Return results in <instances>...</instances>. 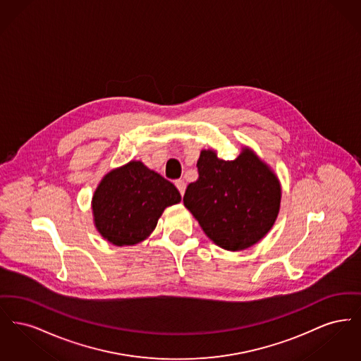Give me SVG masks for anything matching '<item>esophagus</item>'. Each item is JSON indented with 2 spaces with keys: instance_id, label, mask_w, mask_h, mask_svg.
Returning <instances> with one entry per match:
<instances>
[{
  "instance_id": "1",
  "label": "esophagus",
  "mask_w": 361,
  "mask_h": 361,
  "mask_svg": "<svg viewBox=\"0 0 361 361\" xmlns=\"http://www.w3.org/2000/svg\"><path fill=\"white\" fill-rule=\"evenodd\" d=\"M174 185H176V188L178 189L180 195L183 196V195H184V192H185V183H184V180H176Z\"/></svg>"
}]
</instances>
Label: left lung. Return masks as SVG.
<instances>
[{
  "instance_id": "1",
  "label": "left lung",
  "mask_w": 361,
  "mask_h": 361,
  "mask_svg": "<svg viewBox=\"0 0 361 361\" xmlns=\"http://www.w3.org/2000/svg\"><path fill=\"white\" fill-rule=\"evenodd\" d=\"M196 166L199 177L183 200L207 237L227 250L257 243L279 214L281 189L275 174L247 149L233 161L203 150Z\"/></svg>"
}]
</instances>
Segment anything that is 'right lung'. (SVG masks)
Segmentation results:
<instances>
[{
	"instance_id": "1",
	"label": "right lung",
	"mask_w": 361,
	"mask_h": 361,
	"mask_svg": "<svg viewBox=\"0 0 361 361\" xmlns=\"http://www.w3.org/2000/svg\"><path fill=\"white\" fill-rule=\"evenodd\" d=\"M180 200V192L171 181L133 161L104 177L94 192L92 209L104 238L123 246L145 240L164 209Z\"/></svg>"
}]
</instances>
